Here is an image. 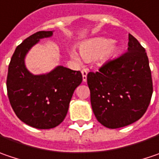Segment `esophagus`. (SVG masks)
Instances as JSON below:
<instances>
[{"label": "esophagus", "instance_id": "34e87169", "mask_svg": "<svg viewBox=\"0 0 159 159\" xmlns=\"http://www.w3.org/2000/svg\"><path fill=\"white\" fill-rule=\"evenodd\" d=\"M82 75H83V81L84 82H86L87 81V74H88V72L86 69H82Z\"/></svg>", "mask_w": 159, "mask_h": 159}]
</instances>
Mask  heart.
Here are the masks:
<instances>
[{"label": "heart", "instance_id": "obj_1", "mask_svg": "<svg viewBox=\"0 0 159 159\" xmlns=\"http://www.w3.org/2000/svg\"><path fill=\"white\" fill-rule=\"evenodd\" d=\"M79 50L82 57L85 59L99 56L102 62H107L116 56L119 48L111 39L95 38L81 43ZM70 55L75 61H80L79 55L75 50H70Z\"/></svg>", "mask_w": 159, "mask_h": 159}]
</instances>
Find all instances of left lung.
<instances>
[{"label": "left lung", "mask_w": 159, "mask_h": 159, "mask_svg": "<svg viewBox=\"0 0 159 159\" xmlns=\"http://www.w3.org/2000/svg\"><path fill=\"white\" fill-rule=\"evenodd\" d=\"M128 52L87 75L91 104L99 122L109 129L125 127L144 115L153 84L145 48L129 34Z\"/></svg>", "instance_id": "left-lung-1"}]
</instances>
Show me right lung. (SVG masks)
<instances>
[{
  "instance_id": "1",
  "label": "right lung",
  "mask_w": 159,
  "mask_h": 159,
  "mask_svg": "<svg viewBox=\"0 0 159 159\" xmlns=\"http://www.w3.org/2000/svg\"><path fill=\"white\" fill-rule=\"evenodd\" d=\"M53 31H39L19 45L11 57L7 76V92L17 117L29 126L48 129L58 126L66 116L69 103L83 76L80 71L57 66L47 74L33 75L25 57L40 39Z\"/></svg>"
}]
</instances>
